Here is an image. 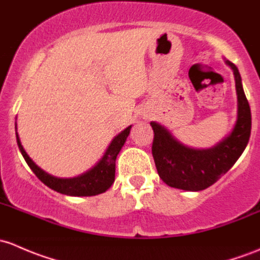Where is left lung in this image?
Wrapping results in <instances>:
<instances>
[{
  "label": "left lung",
  "mask_w": 260,
  "mask_h": 260,
  "mask_svg": "<svg viewBox=\"0 0 260 260\" xmlns=\"http://www.w3.org/2000/svg\"><path fill=\"white\" fill-rule=\"evenodd\" d=\"M238 95V120L234 130L214 148L189 149L181 145L161 125L151 122L154 130L151 152L157 174L171 188L204 190L213 185L235 164L250 138L251 114L237 66L230 61Z\"/></svg>",
  "instance_id": "left-lung-1"
}]
</instances>
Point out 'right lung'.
I'll list each match as a JSON object with an SVG mask.
<instances>
[{
    "label": "right lung",
    "mask_w": 260,
    "mask_h": 260,
    "mask_svg": "<svg viewBox=\"0 0 260 260\" xmlns=\"http://www.w3.org/2000/svg\"><path fill=\"white\" fill-rule=\"evenodd\" d=\"M131 126L126 127L124 131L119 134L114 140L111 141L110 146L106 150L103 159L99 161L98 165L87 173L72 179H58L55 176H51L44 170L40 169L36 164L28 157L26 151L23 150L18 135L16 134L17 139V145L22 154L23 159L26 160L30 169L36 174L37 178L55 191L61 192V194L72 195V197H91V195H98L101 192L106 191L112 185L115 180V161L119 151L121 150L122 145L126 141L129 136Z\"/></svg>",
    "instance_id": "obj_1"
}]
</instances>
